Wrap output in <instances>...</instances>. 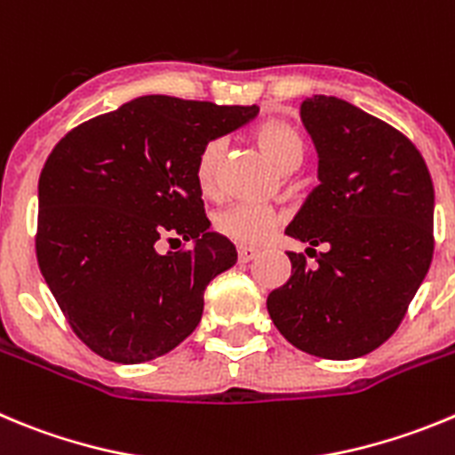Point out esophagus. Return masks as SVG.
<instances>
[{
	"label": "esophagus",
	"instance_id": "esophagus-1",
	"mask_svg": "<svg viewBox=\"0 0 455 455\" xmlns=\"http://www.w3.org/2000/svg\"><path fill=\"white\" fill-rule=\"evenodd\" d=\"M259 255V250L257 248H248V245H241L239 248V264H250V261L255 259Z\"/></svg>",
	"mask_w": 455,
	"mask_h": 455
}]
</instances>
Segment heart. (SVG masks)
<instances>
[{
    "label": "heart",
    "mask_w": 455,
    "mask_h": 455,
    "mask_svg": "<svg viewBox=\"0 0 455 455\" xmlns=\"http://www.w3.org/2000/svg\"><path fill=\"white\" fill-rule=\"evenodd\" d=\"M255 141L261 151L284 171H293L304 157V141L291 124L270 119L255 131ZM225 160V141L210 140L196 157V182L205 194L214 196L220 187V171ZM277 214L268 207L252 203H236L216 214L214 228L219 235L228 236L235 243L257 245L273 235Z\"/></svg>",
    "instance_id": "obj_1"
}]
</instances>
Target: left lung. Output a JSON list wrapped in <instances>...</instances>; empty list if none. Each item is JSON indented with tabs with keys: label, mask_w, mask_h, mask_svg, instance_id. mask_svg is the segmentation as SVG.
Here are the masks:
<instances>
[{
	"label": "left lung",
	"mask_w": 455,
	"mask_h": 455,
	"mask_svg": "<svg viewBox=\"0 0 455 455\" xmlns=\"http://www.w3.org/2000/svg\"><path fill=\"white\" fill-rule=\"evenodd\" d=\"M320 185L286 228L318 264L289 252L291 277L266 299L279 333L347 361L386 343L433 259L431 173L408 137L336 97L304 99ZM324 244L318 256L315 248ZM311 257V255H309Z\"/></svg>",
	"instance_id": "obj_1"
}]
</instances>
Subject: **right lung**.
Listing matches in <instances>:
<instances>
[{"mask_svg": "<svg viewBox=\"0 0 455 455\" xmlns=\"http://www.w3.org/2000/svg\"><path fill=\"white\" fill-rule=\"evenodd\" d=\"M257 112L151 94L58 141L37 182V264L92 352L144 363L198 327L207 284L236 248L210 230L196 157ZM173 234L192 248L162 256L156 241Z\"/></svg>", "mask_w": 455, "mask_h": 455, "instance_id": "add662e5", "label": "right lung"}]
</instances>
